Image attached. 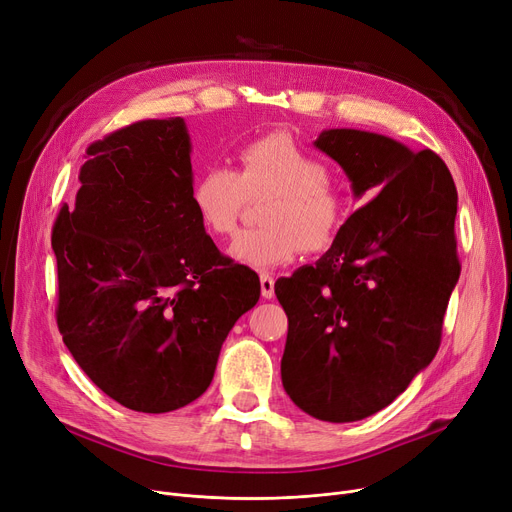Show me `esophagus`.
<instances>
[{
    "label": "esophagus",
    "mask_w": 512,
    "mask_h": 512,
    "mask_svg": "<svg viewBox=\"0 0 512 512\" xmlns=\"http://www.w3.org/2000/svg\"><path fill=\"white\" fill-rule=\"evenodd\" d=\"M259 284H261L263 299H272L274 297V278L270 274H261Z\"/></svg>",
    "instance_id": "esophagus-1"
}]
</instances>
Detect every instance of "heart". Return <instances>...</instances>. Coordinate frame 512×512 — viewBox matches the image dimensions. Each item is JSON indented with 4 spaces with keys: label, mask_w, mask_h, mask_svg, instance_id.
Returning a JSON list of instances; mask_svg holds the SVG:
<instances>
[{
    "label": "heart",
    "mask_w": 512,
    "mask_h": 512,
    "mask_svg": "<svg viewBox=\"0 0 512 512\" xmlns=\"http://www.w3.org/2000/svg\"><path fill=\"white\" fill-rule=\"evenodd\" d=\"M236 172L207 166L191 184L199 224L211 236H230L249 197L272 199L263 207V228L240 232L228 253L234 261L272 270L307 251H326L344 224V201L330 186L324 161L288 134H267L242 145Z\"/></svg>",
    "instance_id": "obj_1"
}]
</instances>
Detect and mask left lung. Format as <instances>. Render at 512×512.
I'll return each instance as SVG.
<instances>
[{"mask_svg":"<svg viewBox=\"0 0 512 512\" xmlns=\"http://www.w3.org/2000/svg\"><path fill=\"white\" fill-rule=\"evenodd\" d=\"M315 147L369 199L315 265L276 282L288 315L282 384L315 419L348 423L382 411L436 357L459 282L456 186L429 149L332 128Z\"/></svg>","mask_w":512,"mask_h":512,"instance_id":"obj_1","label":"left lung"}]
</instances>
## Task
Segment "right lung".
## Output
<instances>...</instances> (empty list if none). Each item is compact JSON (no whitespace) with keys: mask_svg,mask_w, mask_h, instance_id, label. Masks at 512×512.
<instances>
[{"mask_svg":"<svg viewBox=\"0 0 512 512\" xmlns=\"http://www.w3.org/2000/svg\"><path fill=\"white\" fill-rule=\"evenodd\" d=\"M78 180L51 234L64 344L122 407L176 411L209 388L228 332L259 301V278L199 224L182 118L91 143Z\"/></svg>","mask_w":512,"mask_h":512,"instance_id":"right-lung-1","label":"right lung"}]
</instances>
